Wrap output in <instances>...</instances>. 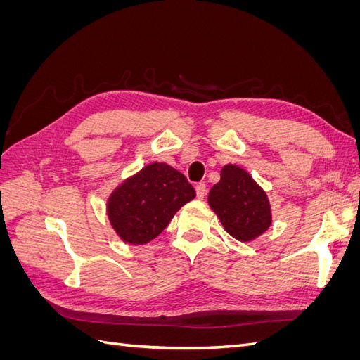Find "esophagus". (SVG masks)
Returning <instances> with one entry per match:
<instances>
[{
    "mask_svg": "<svg viewBox=\"0 0 360 360\" xmlns=\"http://www.w3.org/2000/svg\"><path fill=\"white\" fill-rule=\"evenodd\" d=\"M195 191H197V198L198 200H202L205 197V192H207V188L204 183H198L197 186H195Z\"/></svg>",
    "mask_w": 360,
    "mask_h": 360,
    "instance_id": "esophagus-1",
    "label": "esophagus"
}]
</instances>
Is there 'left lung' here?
Returning a JSON list of instances; mask_svg holds the SVG:
<instances>
[{
  "label": "left lung",
  "instance_id": "1",
  "mask_svg": "<svg viewBox=\"0 0 360 360\" xmlns=\"http://www.w3.org/2000/svg\"><path fill=\"white\" fill-rule=\"evenodd\" d=\"M209 204L225 231L240 242L254 240L271 224L266 192L249 172L231 163L222 168L219 183L210 189Z\"/></svg>",
  "mask_w": 360,
  "mask_h": 360
}]
</instances>
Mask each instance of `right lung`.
<instances>
[{
  "label": "right lung",
  "mask_w": 360,
  "mask_h": 360,
  "mask_svg": "<svg viewBox=\"0 0 360 360\" xmlns=\"http://www.w3.org/2000/svg\"><path fill=\"white\" fill-rule=\"evenodd\" d=\"M193 198L195 189L181 172L153 162L111 193L108 217L122 240L144 245L165 230L180 207Z\"/></svg>",
  "instance_id": "1"
}]
</instances>
